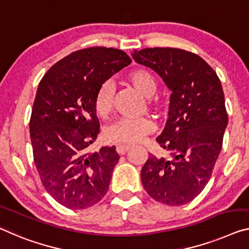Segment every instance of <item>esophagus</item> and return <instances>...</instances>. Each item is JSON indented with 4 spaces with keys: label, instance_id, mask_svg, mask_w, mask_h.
Instances as JSON below:
<instances>
[{
    "label": "esophagus",
    "instance_id": "esophagus-1",
    "mask_svg": "<svg viewBox=\"0 0 249 249\" xmlns=\"http://www.w3.org/2000/svg\"><path fill=\"white\" fill-rule=\"evenodd\" d=\"M129 149H130V146H128V144H117L116 147V150L119 155H124Z\"/></svg>",
    "mask_w": 249,
    "mask_h": 249
}]
</instances>
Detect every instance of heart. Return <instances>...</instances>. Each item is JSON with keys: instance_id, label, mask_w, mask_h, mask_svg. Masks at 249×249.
Returning <instances> with one entry per match:
<instances>
[{"instance_id": "b5f03b06", "label": "heart", "mask_w": 249, "mask_h": 249, "mask_svg": "<svg viewBox=\"0 0 249 249\" xmlns=\"http://www.w3.org/2000/svg\"><path fill=\"white\" fill-rule=\"evenodd\" d=\"M130 82L138 92L143 97L149 98L148 105L154 109H160L161 105L159 101L150 97L156 92V81L151 73L144 69H137L130 72L127 76ZM114 86L111 81H106L99 87L94 97L95 111L100 117H107L111 112L113 106ZM155 124L151 119L142 118H121L108 124L105 129V139L114 143H135L143 139L144 136L154 131Z\"/></svg>"}]
</instances>
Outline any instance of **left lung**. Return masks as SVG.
Listing matches in <instances>:
<instances>
[{
	"instance_id": "1",
	"label": "left lung",
	"mask_w": 249,
	"mask_h": 249,
	"mask_svg": "<svg viewBox=\"0 0 249 249\" xmlns=\"http://www.w3.org/2000/svg\"><path fill=\"white\" fill-rule=\"evenodd\" d=\"M131 55L171 91L166 125L156 139L171 159L149 156L141 181L155 200L185 205L207 185L221 151L228 116L220 80L204 59L185 50L148 48Z\"/></svg>"
}]
</instances>
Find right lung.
<instances>
[{"label": "right lung", "instance_id": "1", "mask_svg": "<svg viewBox=\"0 0 249 249\" xmlns=\"http://www.w3.org/2000/svg\"><path fill=\"white\" fill-rule=\"evenodd\" d=\"M130 63L121 50L83 49L58 61L39 83L30 120L34 163L45 190L64 207L89 208L108 191L120 157L116 147L87 154L100 132L94 97Z\"/></svg>", "mask_w": 249, "mask_h": 249}]
</instances>
